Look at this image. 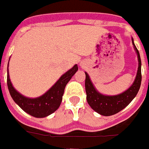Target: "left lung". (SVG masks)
Masks as SVG:
<instances>
[{
	"label": "left lung",
	"mask_w": 149,
	"mask_h": 149,
	"mask_svg": "<svg viewBox=\"0 0 149 149\" xmlns=\"http://www.w3.org/2000/svg\"><path fill=\"white\" fill-rule=\"evenodd\" d=\"M132 43H133L135 50L136 51L139 66H138L136 77L133 84L126 91L118 95H113V96L103 95L102 94L99 93L95 90L90 79L89 75L87 74V73L85 72V74H86L85 88H86L87 103L94 111H95L97 113L100 114L102 116H112V115L118 113L119 111L123 110L124 107H126L132 101L140 90L141 79H142L141 60H140V53L133 42V39H132Z\"/></svg>",
	"instance_id": "8db88e82"
}]
</instances>
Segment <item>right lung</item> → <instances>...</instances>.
Listing matches in <instances>:
<instances>
[{
  "mask_svg": "<svg viewBox=\"0 0 149 149\" xmlns=\"http://www.w3.org/2000/svg\"><path fill=\"white\" fill-rule=\"evenodd\" d=\"M78 69V66L74 65L63 76H61L57 83L46 93L36 99H29L22 95L14 89L10 82L9 70L7 68V85L9 93L13 101L26 113L37 118L46 117L54 112L59 107L66 85L76 73Z\"/></svg>",
  "mask_w": 149,
  "mask_h": 149,
  "instance_id": "1",
  "label": "right lung"
}]
</instances>
